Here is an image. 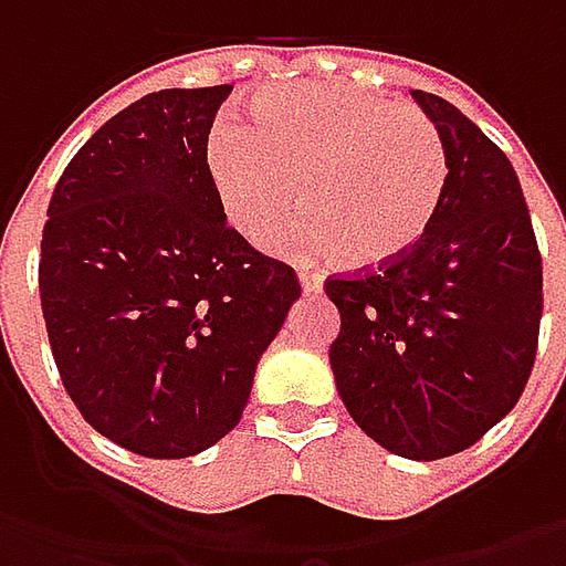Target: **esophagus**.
<instances>
[{"instance_id":"esophagus-1","label":"esophagus","mask_w":566,"mask_h":566,"mask_svg":"<svg viewBox=\"0 0 566 566\" xmlns=\"http://www.w3.org/2000/svg\"><path fill=\"white\" fill-rule=\"evenodd\" d=\"M298 283H302V290L312 295L321 293V286H324V276L315 271H298Z\"/></svg>"}]
</instances>
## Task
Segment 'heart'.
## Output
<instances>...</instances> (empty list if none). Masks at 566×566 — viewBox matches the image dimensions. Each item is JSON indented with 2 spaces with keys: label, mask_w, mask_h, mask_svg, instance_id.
Masks as SVG:
<instances>
[{
  "label": "heart",
  "mask_w": 566,
  "mask_h": 566,
  "mask_svg": "<svg viewBox=\"0 0 566 566\" xmlns=\"http://www.w3.org/2000/svg\"><path fill=\"white\" fill-rule=\"evenodd\" d=\"M207 179L229 227L264 235L302 201L312 217L276 245L339 251L349 268L402 261L431 229L447 188L441 128L419 106L302 81L251 99V125L220 119L207 135Z\"/></svg>",
  "instance_id": "1"
}]
</instances>
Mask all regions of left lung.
<instances>
[{"label":"left lung","instance_id":"left-lung-1","mask_svg":"<svg viewBox=\"0 0 566 566\" xmlns=\"http://www.w3.org/2000/svg\"><path fill=\"white\" fill-rule=\"evenodd\" d=\"M441 128L447 188L397 264L334 273L331 368L349 416L397 457L441 460L511 412L538 349L542 254L507 154L444 97L412 91Z\"/></svg>","mask_w":566,"mask_h":566}]
</instances>
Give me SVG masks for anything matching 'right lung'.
<instances>
[{
	"label": "right lung",
	"instance_id": "obj_1",
	"mask_svg": "<svg viewBox=\"0 0 566 566\" xmlns=\"http://www.w3.org/2000/svg\"><path fill=\"white\" fill-rule=\"evenodd\" d=\"M229 91L135 99L72 157L46 210L36 273L59 378L84 422L138 457L182 460L229 434L302 295L213 198L207 135Z\"/></svg>",
	"mask_w": 566,
	"mask_h": 566
}]
</instances>
